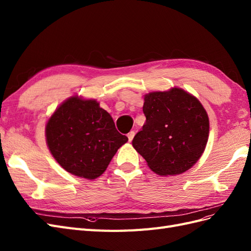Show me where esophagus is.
<instances>
[{
    "mask_svg": "<svg viewBox=\"0 0 251 251\" xmlns=\"http://www.w3.org/2000/svg\"><path fill=\"white\" fill-rule=\"evenodd\" d=\"M134 136H135V132L134 131H131L130 133L127 134V138H128V141H132L133 140V138H134Z\"/></svg>",
    "mask_w": 251,
    "mask_h": 251,
    "instance_id": "1",
    "label": "esophagus"
}]
</instances>
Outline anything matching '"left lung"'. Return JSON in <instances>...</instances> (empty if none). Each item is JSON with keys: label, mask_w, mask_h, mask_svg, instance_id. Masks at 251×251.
Listing matches in <instances>:
<instances>
[{"label": "left lung", "mask_w": 251, "mask_h": 251, "mask_svg": "<svg viewBox=\"0 0 251 251\" xmlns=\"http://www.w3.org/2000/svg\"><path fill=\"white\" fill-rule=\"evenodd\" d=\"M146 123L132 145L160 176L186 172L199 161L209 137V117L201 101L180 87L145 95Z\"/></svg>", "instance_id": "8db88e82"}]
</instances>
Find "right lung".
<instances>
[{
	"label": "right lung",
	"mask_w": 251,
	"mask_h": 251,
	"mask_svg": "<svg viewBox=\"0 0 251 251\" xmlns=\"http://www.w3.org/2000/svg\"><path fill=\"white\" fill-rule=\"evenodd\" d=\"M46 145L66 172L86 179L99 177L127 141L96 99L75 95L63 101L45 125Z\"/></svg>",
	"instance_id": "1"
}]
</instances>
